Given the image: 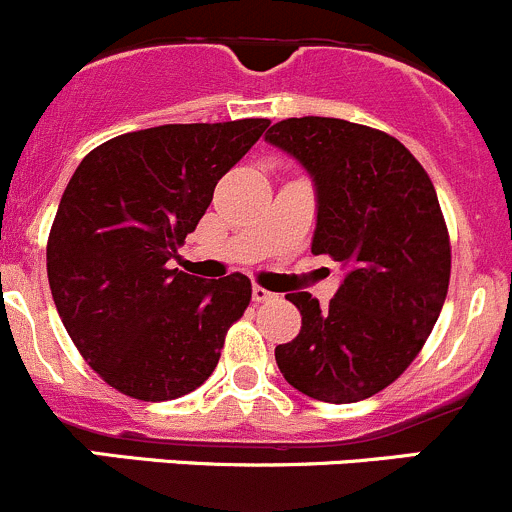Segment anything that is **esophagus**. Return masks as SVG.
<instances>
[{"label":"esophagus","instance_id":"obj_1","mask_svg":"<svg viewBox=\"0 0 512 512\" xmlns=\"http://www.w3.org/2000/svg\"><path fill=\"white\" fill-rule=\"evenodd\" d=\"M251 296H254L256 303H263V301H273V298H276V293L268 291V288H263V286H254L251 288Z\"/></svg>","mask_w":512,"mask_h":512}]
</instances>
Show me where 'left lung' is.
Returning <instances> with one entry per match:
<instances>
[{"label":"left lung","instance_id":"8db88e82","mask_svg":"<svg viewBox=\"0 0 512 512\" xmlns=\"http://www.w3.org/2000/svg\"><path fill=\"white\" fill-rule=\"evenodd\" d=\"M266 141L313 176L311 251L346 266L328 306L286 293L301 333L276 346L278 368L316 401L376 396L421 353L448 296L450 236L433 181L391 134L343 119H283Z\"/></svg>","mask_w":512,"mask_h":512}]
</instances>
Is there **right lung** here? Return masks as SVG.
<instances>
[{
    "label": "right lung",
    "instance_id": "obj_1",
    "mask_svg": "<svg viewBox=\"0 0 512 512\" xmlns=\"http://www.w3.org/2000/svg\"><path fill=\"white\" fill-rule=\"evenodd\" d=\"M268 119L129 131L84 156L47 241V276L84 361L119 393L174 401L214 373L251 281L169 268L221 176Z\"/></svg>",
    "mask_w": 512,
    "mask_h": 512
}]
</instances>
